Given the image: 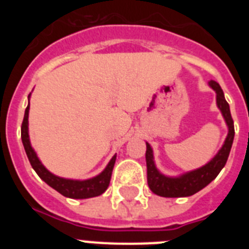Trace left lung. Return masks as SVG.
I'll return each instance as SVG.
<instances>
[{
	"mask_svg": "<svg viewBox=\"0 0 249 249\" xmlns=\"http://www.w3.org/2000/svg\"><path fill=\"white\" fill-rule=\"evenodd\" d=\"M208 85L215 92L217 107L221 111L224 122L228 127V133L226 140H224V143L222 144L221 149L217 152V155L204 166L177 176V177H169V176L160 172V169L156 167L153 149H152L151 144L146 142L147 182H148L149 190L155 195L160 196V197H168V198L190 197V196L203 190L206 186H208L218 176L221 169L227 162L231 148H232L233 138H234V124H233L232 116H231L230 105L224 98V93L218 83L215 81H210Z\"/></svg>",
	"mask_w": 249,
	"mask_h": 249,
	"instance_id": "left-lung-1",
	"label": "left lung"
}]
</instances>
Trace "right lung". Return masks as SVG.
<instances>
[{"instance_id":"add662e5","label":"right lung","mask_w":249,"mask_h":249,"mask_svg":"<svg viewBox=\"0 0 249 249\" xmlns=\"http://www.w3.org/2000/svg\"><path fill=\"white\" fill-rule=\"evenodd\" d=\"M30 97L31 93L28 94V106L25 111V117L21 126V138L22 143L25 147L26 155H27L28 160H30L32 168L36 171L39 178L45 181L50 187L61 193L65 197L73 199H86L97 197L102 195L109 186L111 181L112 171H113L114 162H116V155L111 158L108 164L106 166L100 175L94 177L89 178V179H70V178L58 177V176L51 173L47 168L42 164V162L37 157V153L32 148L30 142V136H28V112H30Z\"/></svg>"}]
</instances>
